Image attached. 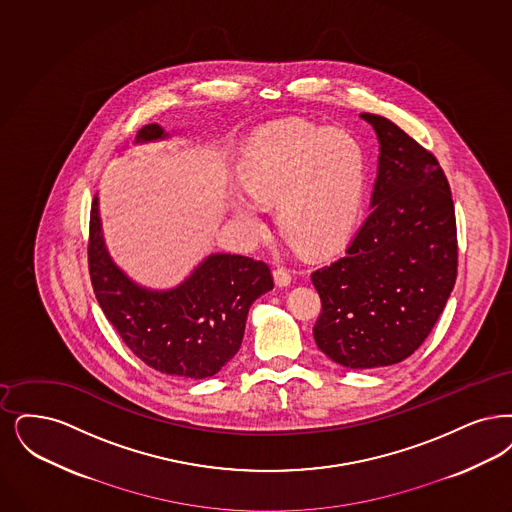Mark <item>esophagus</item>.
<instances>
[{"instance_id":"1","label":"esophagus","mask_w":512,"mask_h":512,"mask_svg":"<svg viewBox=\"0 0 512 512\" xmlns=\"http://www.w3.org/2000/svg\"><path fill=\"white\" fill-rule=\"evenodd\" d=\"M272 276H274V282H276V286L278 287H287L291 284V274H289V270L284 268V266L274 268Z\"/></svg>"}]
</instances>
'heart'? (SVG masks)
Returning a JSON list of instances; mask_svg holds the SVG:
<instances>
[{
	"instance_id": "heart-1",
	"label": "heart",
	"mask_w": 512,
	"mask_h": 512,
	"mask_svg": "<svg viewBox=\"0 0 512 512\" xmlns=\"http://www.w3.org/2000/svg\"><path fill=\"white\" fill-rule=\"evenodd\" d=\"M240 190L255 204L276 205V225L291 246L322 255L341 246L364 204L366 152L354 133L310 123H276L242 146L234 165ZM232 194L228 207L249 236L263 219Z\"/></svg>"
}]
</instances>
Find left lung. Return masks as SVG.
<instances>
[{"mask_svg": "<svg viewBox=\"0 0 512 512\" xmlns=\"http://www.w3.org/2000/svg\"><path fill=\"white\" fill-rule=\"evenodd\" d=\"M379 141L368 219L335 263L312 274L318 348L343 368H385L429 337L457 276L450 184L436 158L398 125L360 114Z\"/></svg>", "mask_w": 512, "mask_h": 512, "instance_id": "1", "label": "left lung"}]
</instances>
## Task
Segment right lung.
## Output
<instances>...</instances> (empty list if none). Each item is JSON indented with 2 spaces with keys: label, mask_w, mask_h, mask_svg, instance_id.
<instances>
[{
  "label": "right lung",
  "mask_w": 512,
  "mask_h": 512,
  "mask_svg": "<svg viewBox=\"0 0 512 512\" xmlns=\"http://www.w3.org/2000/svg\"><path fill=\"white\" fill-rule=\"evenodd\" d=\"M177 131L160 123L139 129L135 144L160 143ZM89 272L108 322L146 366L181 379H207L242 347L247 312L270 291L263 261L211 253L177 286H143L118 265L104 240L99 194L91 205Z\"/></svg>",
  "instance_id": "1"
}]
</instances>
